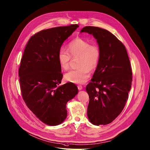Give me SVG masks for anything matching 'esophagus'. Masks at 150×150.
<instances>
[{
    "label": "esophagus",
    "mask_w": 150,
    "mask_h": 150,
    "mask_svg": "<svg viewBox=\"0 0 150 150\" xmlns=\"http://www.w3.org/2000/svg\"><path fill=\"white\" fill-rule=\"evenodd\" d=\"M77 88H78V90H82L83 89V87H82V85H78Z\"/></svg>",
    "instance_id": "obj_1"
}]
</instances>
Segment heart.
Segmentation results:
<instances>
[{
  "label": "heart",
  "mask_w": 150,
  "mask_h": 150,
  "mask_svg": "<svg viewBox=\"0 0 150 150\" xmlns=\"http://www.w3.org/2000/svg\"><path fill=\"white\" fill-rule=\"evenodd\" d=\"M68 51L64 48L59 50L57 60L60 68L67 70L72 57H79L77 69L70 70L64 75V79L68 82L76 84L85 83L90 76V70L98 66L100 58V50L96 44L85 39L77 38L70 42L67 47Z\"/></svg>",
  "instance_id": "1"
}]
</instances>
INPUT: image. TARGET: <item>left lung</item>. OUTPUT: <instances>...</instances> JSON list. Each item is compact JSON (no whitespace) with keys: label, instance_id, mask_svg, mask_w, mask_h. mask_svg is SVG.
Masks as SVG:
<instances>
[{"label":"left lung","instance_id":"left-lung-1","mask_svg":"<svg viewBox=\"0 0 150 150\" xmlns=\"http://www.w3.org/2000/svg\"><path fill=\"white\" fill-rule=\"evenodd\" d=\"M81 33L91 34L100 50V58L90 82L87 116L94 125H107L124 109L132 82V70L125 46L111 33L85 26Z\"/></svg>","mask_w":150,"mask_h":150}]
</instances>
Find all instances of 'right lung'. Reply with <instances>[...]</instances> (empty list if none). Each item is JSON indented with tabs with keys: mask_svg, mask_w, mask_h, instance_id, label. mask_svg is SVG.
Returning a JSON list of instances; mask_svg holds the SVG:
<instances>
[{
	"mask_svg": "<svg viewBox=\"0 0 150 150\" xmlns=\"http://www.w3.org/2000/svg\"><path fill=\"white\" fill-rule=\"evenodd\" d=\"M79 27L77 24L42 30L25 47L19 69L22 98L44 124L56 126L67 118V102L78 93L73 83L59 85L62 79L57 60L62 45Z\"/></svg>",
	"mask_w": 150,
	"mask_h": 150,
	"instance_id": "add662e5",
	"label": "right lung"
}]
</instances>
